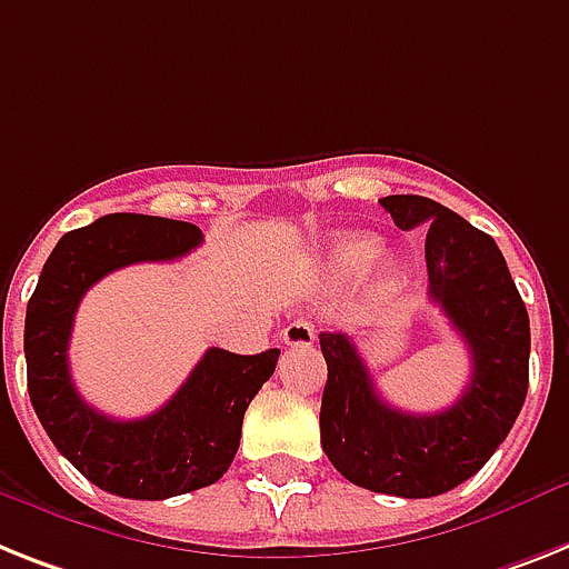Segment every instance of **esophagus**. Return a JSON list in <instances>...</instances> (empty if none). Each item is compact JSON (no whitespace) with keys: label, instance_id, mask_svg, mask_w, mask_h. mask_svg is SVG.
<instances>
[{"label":"esophagus","instance_id":"esophagus-1","mask_svg":"<svg viewBox=\"0 0 569 569\" xmlns=\"http://www.w3.org/2000/svg\"><path fill=\"white\" fill-rule=\"evenodd\" d=\"M313 337H317V331H313V326L308 319H293V322L281 331V342L290 346V349H308V346H313Z\"/></svg>","mask_w":569,"mask_h":569}]
</instances>
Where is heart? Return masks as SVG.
I'll list each match as a JSON object with an SVG mask.
<instances>
[{"instance_id": "obj_1", "label": "heart", "mask_w": 569, "mask_h": 569, "mask_svg": "<svg viewBox=\"0 0 569 569\" xmlns=\"http://www.w3.org/2000/svg\"><path fill=\"white\" fill-rule=\"evenodd\" d=\"M375 256V238L363 232H342L331 238L328 243V270L337 279H349V276L360 273ZM396 276V267L383 264V281Z\"/></svg>"}]
</instances>
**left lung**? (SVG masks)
I'll return each instance as SVG.
<instances>
[{"instance_id": "obj_1", "label": "left lung", "mask_w": 569, "mask_h": 569, "mask_svg": "<svg viewBox=\"0 0 569 569\" xmlns=\"http://www.w3.org/2000/svg\"><path fill=\"white\" fill-rule=\"evenodd\" d=\"M398 229L427 227V296L471 355V380L442 412H403L378 396L346 335H319L328 363L319 433L349 482L378 495L436 497L480 471L527 401L529 313L503 252L448 206L419 194L383 197Z\"/></svg>"}]
</instances>
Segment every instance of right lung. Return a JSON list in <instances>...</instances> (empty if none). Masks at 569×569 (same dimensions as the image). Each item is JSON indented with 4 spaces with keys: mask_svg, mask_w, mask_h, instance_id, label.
I'll use <instances>...</instances> for the list:
<instances>
[{
    "mask_svg": "<svg viewBox=\"0 0 569 569\" xmlns=\"http://www.w3.org/2000/svg\"><path fill=\"white\" fill-rule=\"evenodd\" d=\"M203 241L194 223L104 214L66 232L42 267L26 311L28 396L54 448L89 482L130 500H166L218 482L241 442L243 412L276 372L279 349H209L177 396L144 419L89 407L69 375L74 311L98 279L139 261H173Z\"/></svg>",
    "mask_w": 569,
    "mask_h": 569,
    "instance_id": "1",
    "label": "right lung"
}]
</instances>
